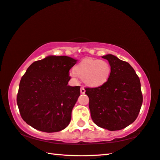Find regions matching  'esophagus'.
I'll return each instance as SVG.
<instances>
[{
	"label": "esophagus",
	"instance_id": "34e87169",
	"mask_svg": "<svg viewBox=\"0 0 160 160\" xmlns=\"http://www.w3.org/2000/svg\"><path fill=\"white\" fill-rule=\"evenodd\" d=\"M80 93L81 94H85V89L83 88V87H82V88H80Z\"/></svg>",
	"mask_w": 160,
	"mask_h": 160
}]
</instances>
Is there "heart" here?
<instances>
[{
	"mask_svg": "<svg viewBox=\"0 0 160 160\" xmlns=\"http://www.w3.org/2000/svg\"><path fill=\"white\" fill-rule=\"evenodd\" d=\"M111 68L108 62L87 58L78 63L70 75L75 79L81 78L87 85L97 88L103 85L110 77Z\"/></svg>",
	"mask_w": 160,
	"mask_h": 160,
	"instance_id": "b5f03b06",
	"label": "heart"
}]
</instances>
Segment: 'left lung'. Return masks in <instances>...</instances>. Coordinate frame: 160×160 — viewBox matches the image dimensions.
I'll return each mask as SVG.
<instances>
[{"instance_id":"left-lung-1","label":"left lung","mask_w":160,"mask_h":160,"mask_svg":"<svg viewBox=\"0 0 160 160\" xmlns=\"http://www.w3.org/2000/svg\"><path fill=\"white\" fill-rule=\"evenodd\" d=\"M102 58L108 61L111 72L103 85L85 89L91 117L101 128L120 130L133 123L140 112L143 103L140 80L129 63L112 54Z\"/></svg>"}]
</instances>
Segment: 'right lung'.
Returning a JSON list of instances; mask_svg holds the SVG:
<instances>
[{
  "mask_svg": "<svg viewBox=\"0 0 160 160\" xmlns=\"http://www.w3.org/2000/svg\"><path fill=\"white\" fill-rule=\"evenodd\" d=\"M67 56H48L27 68L19 83L17 103L22 118L41 132H57L70 123L80 87L68 85L77 63Z\"/></svg>",
  "mask_w": 160,
  "mask_h": 160,
  "instance_id": "add662e5",
  "label": "right lung"
}]
</instances>
